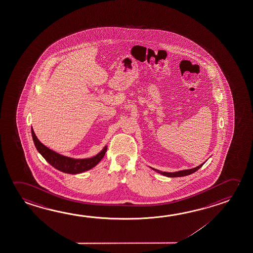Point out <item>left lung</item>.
Wrapping results in <instances>:
<instances>
[{
    "instance_id": "left-lung-1",
    "label": "left lung",
    "mask_w": 253,
    "mask_h": 253,
    "mask_svg": "<svg viewBox=\"0 0 253 253\" xmlns=\"http://www.w3.org/2000/svg\"><path fill=\"white\" fill-rule=\"evenodd\" d=\"M204 164V163H203ZM203 164H201V165H199V166L196 167L194 169H186V170H182V171H178V172H174V173H169V172H161V171H159L157 169H154L155 171H157L158 173H161V174H163V175H166V176H169V177H180V176H185V175H188V174H192V173H194L196 172L197 170H199L201 167L203 166Z\"/></svg>"
}]
</instances>
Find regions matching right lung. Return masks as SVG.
<instances>
[{"label":"right lung","mask_w":253,"mask_h":253,"mask_svg":"<svg viewBox=\"0 0 253 253\" xmlns=\"http://www.w3.org/2000/svg\"><path fill=\"white\" fill-rule=\"evenodd\" d=\"M32 136L38 152L42 154L46 162H48L51 166L54 167V169L68 174H79L86 170L91 169L102 160L105 153L107 152V146H105L104 149L94 157L80 159V160L72 159V158L61 155L47 148L46 145H43L42 142L38 139L33 128H32Z\"/></svg>","instance_id":"1"}]
</instances>
